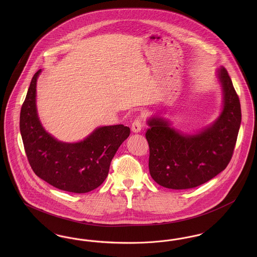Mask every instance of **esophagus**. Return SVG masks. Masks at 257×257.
<instances>
[{
  "instance_id": "34e87169",
  "label": "esophagus",
  "mask_w": 257,
  "mask_h": 257,
  "mask_svg": "<svg viewBox=\"0 0 257 257\" xmlns=\"http://www.w3.org/2000/svg\"><path fill=\"white\" fill-rule=\"evenodd\" d=\"M142 127H143V122H142V118L138 117L136 118L133 123H132V126H131V129L134 133H139L141 130H142Z\"/></svg>"
}]
</instances>
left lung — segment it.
Masks as SVG:
<instances>
[{
  "instance_id": "1",
  "label": "left lung",
  "mask_w": 257,
  "mask_h": 257,
  "mask_svg": "<svg viewBox=\"0 0 257 257\" xmlns=\"http://www.w3.org/2000/svg\"><path fill=\"white\" fill-rule=\"evenodd\" d=\"M223 107L218 119L196 135L171 128L161 117H152L146 133L149 145V172L156 183L185 190L205 183L229 164L241 124L240 100L224 67L218 70Z\"/></svg>"
}]
</instances>
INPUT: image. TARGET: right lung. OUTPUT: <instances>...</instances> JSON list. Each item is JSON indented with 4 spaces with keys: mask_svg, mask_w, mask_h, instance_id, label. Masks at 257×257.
<instances>
[{
    "mask_svg": "<svg viewBox=\"0 0 257 257\" xmlns=\"http://www.w3.org/2000/svg\"><path fill=\"white\" fill-rule=\"evenodd\" d=\"M40 72L41 69L34 75L20 112V132L28 161L39 178L60 190L90 192L107 178L111 159L129 137L130 128L122 124L103 126L79 143L57 141L44 130L37 115Z\"/></svg>",
    "mask_w": 257,
    "mask_h": 257,
    "instance_id": "right-lung-1",
    "label": "right lung"
}]
</instances>
